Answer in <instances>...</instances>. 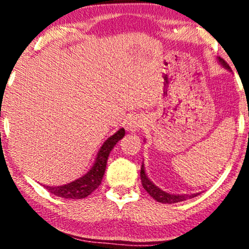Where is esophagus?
I'll list each match as a JSON object with an SVG mask.
<instances>
[{
  "label": "esophagus",
  "mask_w": 249,
  "mask_h": 249,
  "mask_svg": "<svg viewBox=\"0 0 249 249\" xmlns=\"http://www.w3.org/2000/svg\"><path fill=\"white\" fill-rule=\"evenodd\" d=\"M144 118L141 116H134L133 118H131L127 123V130L131 131V132H139V130L144 125Z\"/></svg>",
  "instance_id": "esophagus-1"
}]
</instances>
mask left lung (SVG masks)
Segmentation results:
<instances>
[{"mask_svg": "<svg viewBox=\"0 0 249 249\" xmlns=\"http://www.w3.org/2000/svg\"><path fill=\"white\" fill-rule=\"evenodd\" d=\"M219 62L224 65L226 69L231 71L230 65H228L224 59L220 58V57H219ZM141 179H142V187L145 188V191H146V192L150 194L154 200H157L158 202H162V204H176V202H180V201H184V200L194 198V196H196L199 194V193L191 194V196L184 194V196H181V194H170L167 192H164V191L160 190L159 187H157L156 185H154L153 182L147 178L146 173H145L144 164L142 165V168H141Z\"/></svg>", "mask_w": 249, "mask_h": 249, "instance_id": "left-lung-1", "label": "left lung"}]
</instances>
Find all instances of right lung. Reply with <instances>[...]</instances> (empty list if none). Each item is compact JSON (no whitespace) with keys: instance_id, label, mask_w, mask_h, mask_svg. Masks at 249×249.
Wrapping results in <instances>:
<instances>
[{"instance_id":"add662e5","label":"right lung","mask_w":249,"mask_h":249,"mask_svg":"<svg viewBox=\"0 0 249 249\" xmlns=\"http://www.w3.org/2000/svg\"><path fill=\"white\" fill-rule=\"evenodd\" d=\"M125 136V130L121 128L117 132L107 138L102 145L101 150H99L97 158L95 160L93 166L89 170V172L84 176L78 178L75 181H71L67 185H62V186H45L51 194L59 196V198L64 199H83L90 196L97 187L101 185L103 176L105 173V168H107V161L108 158V154L115 145L123 137Z\"/></svg>"}]
</instances>
